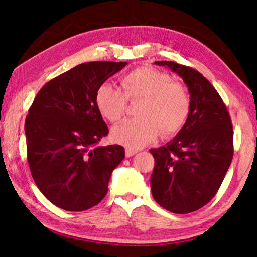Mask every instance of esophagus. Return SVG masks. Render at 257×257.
Segmentation results:
<instances>
[{
	"label": "esophagus",
	"instance_id": "1",
	"mask_svg": "<svg viewBox=\"0 0 257 257\" xmlns=\"http://www.w3.org/2000/svg\"><path fill=\"white\" fill-rule=\"evenodd\" d=\"M137 153L136 150H132V149H125V156L127 158H130V156H133Z\"/></svg>",
	"mask_w": 257,
	"mask_h": 257
}]
</instances>
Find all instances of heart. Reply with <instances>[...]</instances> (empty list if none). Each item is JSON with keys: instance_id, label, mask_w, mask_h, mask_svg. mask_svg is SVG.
<instances>
[{"instance_id": "b5f03b06", "label": "heart", "mask_w": 257, "mask_h": 257, "mask_svg": "<svg viewBox=\"0 0 257 257\" xmlns=\"http://www.w3.org/2000/svg\"><path fill=\"white\" fill-rule=\"evenodd\" d=\"M122 86L124 92L104 82L95 95L98 111L111 122H118L124 115L128 98L142 99L137 108L139 118L124 120L112 129L115 143L137 150L155 141L160 132L163 137H170L184 128L190 114V95L167 72L139 67L123 77Z\"/></svg>"}]
</instances>
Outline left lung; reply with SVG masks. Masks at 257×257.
I'll return each instance as SVG.
<instances>
[{"mask_svg":"<svg viewBox=\"0 0 257 257\" xmlns=\"http://www.w3.org/2000/svg\"><path fill=\"white\" fill-rule=\"evenodd\" d=\"M179 75L190 94V114L177 136L150 152L155 165L152 195L177 214L198 210L215 196L233 156V130L227 106L202 73L172 61H156Z\"/></svg>","mask_w":257,"mask_h":257,"instance_id":"obj_1","label":"left lung"}]
</instances>
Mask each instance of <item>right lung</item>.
I'll use <instances>...</instances> for the list:
<instances>
[{"mask_svg": "<svg viewBox=\"0 0 257 257\" xmlns=\"http://www.w3.org/2000/svg\"><path fill=\"white\" fill-rule=\"evenodd\" d=\"M127 62L81 63L42 87L25 122L27 160L42 194L62 210L84 211L105 197L121 145H94L108 134L95 102L99 86Z\"/></svg>", "mask_w": 257, "mask_h": 257, "instance_id": "right-lung-1", "label": "right lung"}]
</instances>
